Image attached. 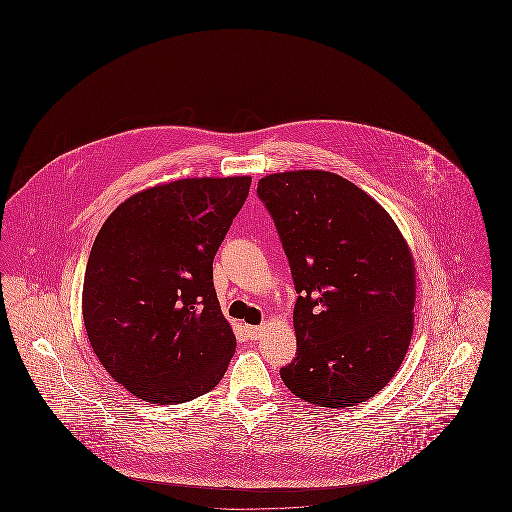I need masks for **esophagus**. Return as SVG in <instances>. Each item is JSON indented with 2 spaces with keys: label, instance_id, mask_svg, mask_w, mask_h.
Here are the masks:
<instances>
[{
  "label": "esophagus",
  "instance_id": "obj_1",
  "mask_svg": "<svg viewBox=\"0 0 512 512\" xmlns=\"http://www.w3.org/2000/svg\"><path fill=\"white\" fill-rule=\"evenodd\" d=\"M245 332H247V336L251 340H259L263 336V332H265V326H245Z\"/></svg>",
  "mask_w": 512,
  "mask_h": 512
}]
</instances>
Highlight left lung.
Instances as JSON below:
<instances>
[{"label": "left lung", "instance_id": "1", "mask_svg": "<svg viewBox=\"0 0 512 512\" xmlns=\"http://www.w3.org/2000/svg\"><path fill=\"white\" fill-rule=\"evenodd\" d=\"M292 267L297 357L280 376L326 409L390 384L413 338L414 257L390 213L340 174L274 172L259 180Z\"/></svg>", "mask_w": 512, "mask_h": 512}]
</instances>
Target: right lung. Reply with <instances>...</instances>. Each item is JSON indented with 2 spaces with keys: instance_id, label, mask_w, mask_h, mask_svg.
<instances>
[{
  "instance_id": "obj_1",
  "label": "right lung",
  "mask_w": 512,
  "mask_h": 512,
  "mask_svg": "<svg viewBox=\"0 0 512 512\" xmlns=\"http://www.w3.org/2000/svg\"><path fill=\"white\" fill-rule=\"evenodd\" d=\"M249 186L251 176L155 184L103 222L84 274V326L99 363L138 399L186 403L224 376L236 336L213 259Z\"/></svg>"
}]
</instances>
